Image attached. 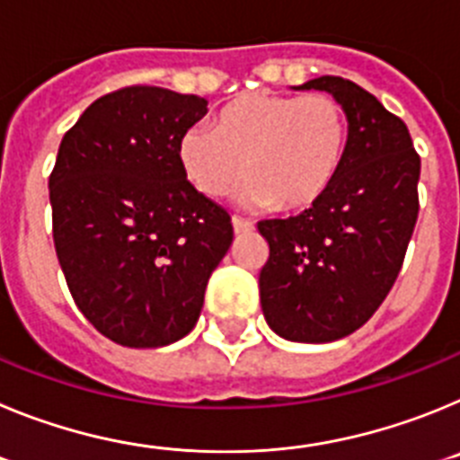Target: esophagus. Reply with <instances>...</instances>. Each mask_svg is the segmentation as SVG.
<instances>
[{
    "label": "esophagus",
    "instance_id": "obj_1",
    "mask_svg": "<svg viewBox=\"0 0 460 460\" xmlns=\"http://www.w3.org/2000/svg\"><path fill=\"white\" fill-rule=\"evenodd\" d=\"M233 227H234V233H251L253 230V223L251 221H243L242 217H233Z\"/></svg>",
    "mask_w": 460,
    "mask_h": 460
}]
</instances>
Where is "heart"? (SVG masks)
<instances>
[{
	"instance_id": "b5f03b06",
	"label": "heart",
	"mask_w": 460,
	"mask_h": 460,
	"mask_svg": "<svg viewBox=\"0 0 460 460\" xmlns=\"http://www.w3.org/2000/svg\"><path fill=\"white\" fill-rule=\"evenodd\" d=\"M348 117L327 93L249 92L218 110L214 131L193 126L180 140L186 180L221 198L249 177L243 198L295 211L318 202L343 165Z\"/></svg>"
}]
</instances>
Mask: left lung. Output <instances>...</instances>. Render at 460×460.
<instances>
[{"instance_id": "obj_1", "label": "left lung", "mask_w": 460, "mask_h": 460, "mask_svg": "<svg viewBox=\"0 0 460 460\" xmlns=\"http://www.w3.org/2000/svg\"><path fill=\"white\" fill-rule=\"evenodd\" d=\"M295 89L343 105L348 149L318 202L258 223L270 243L260 304L283 339L329 343L368 323L392 290L420 214L421 161L403 119L352 80L323 75Z\"/></svg>"}]
</instances>
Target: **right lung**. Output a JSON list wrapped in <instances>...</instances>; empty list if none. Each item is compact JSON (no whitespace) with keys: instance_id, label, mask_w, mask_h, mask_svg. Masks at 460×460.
Segmentation results:
<instances>
[{"instance_id":"obj_1","label":"right lung","mask_w":460,"mask_h":460,"mask_svg":"<svg viewBox=\"0 0 460 460\" xmlns=\"http://www.w3.org/2000/svg\"><path fill=\"white\" fill-rule=\"evenodd\" d=\"M207 101L133 84L93 101L50 174L52 239L84 318L126 348L184 339L233 243L230 214L186 180L180 140Z\"/></svg>"}]
</instances>
